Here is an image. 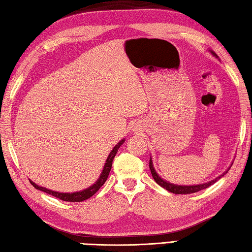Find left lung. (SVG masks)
<instances>
[{
    "label": "left lung",
    "instance_id": "1",
    "mask_svg": "<svg viewBox=\"0 0 252 252\" xmlns=\"http://www.w3.org/2000/svg\"><path fill=\"white\" fill-rule=\"evenodd\" d=\"M214 54V52H213ZM215 55V54H214ZM149 168H150V172L151 174H153L154 177V180L155 181L158 183L160 187H162L163 189H168L169 192L171 193H174V194H191V193H195V192H198L201 191V189H207L208 187H211V185L213 183H215L218 179H220L222 175H220V177H218L217 179L213 180V181L208 182V183H204V184H200V185H191V187H184V185H174V184H171L167 181H164V180L161 179L158 174H157V172L154 169V165H153V161L150 160L149 162Z\"/></svg>",
    "mask_w": 252,
    "mask_h": 252
}]
</instances>
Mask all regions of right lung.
<instances>
[{
	"mask_svg": "<svg viewBox=\"0 0 252 252\" xmlns=\"http://www.w3.org/2000/svg\"><path fill=\"white\" fill-rule=\"evenodd\" d=\"M123 144H124V139L121 140L115 147H114V149L111 151L110 156H108L105 165H104V169H103V172L101 174V177L98 178L97 181L94 183L92 187H90L87 189H83V191L75 192V193H59V192L51 191V189H48L38 187L37 184H35L34 182H32V181H31V183H32V185L35 189H40V191H42V192H46L47 194H50V195L55 196V197H58V198H60V200L65 201V202H82V201L88 200V198L93 196L94 194H95L98 191L99 188H101L102 185L105 183V181L107 180L108 174H110V171L112 169V162H113V160H114V157L116 156L118 148H120V147Z\"/></svg>",
	"mask_w": 252,
	"mask_h": 252,
	"instance_id": "right-lung-1",
	"label": "right lung"
}]
</instances>
